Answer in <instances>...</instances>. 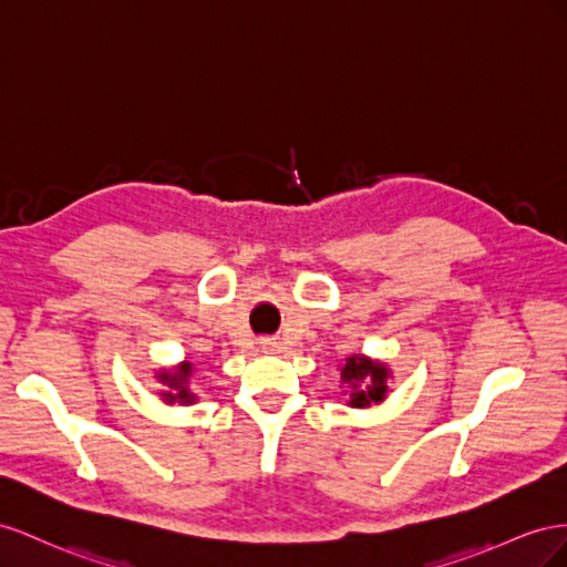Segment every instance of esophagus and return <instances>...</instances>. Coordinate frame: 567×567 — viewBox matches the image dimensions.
I'll return each mask as SVG.
<instances>
[{"label":"esophagus","mask_w":567,"mask_h":567,"mask_svg":"<svg viewBox=\"0 0 567 567\" xmlns=\"http://www.w3.org/2000/svg\"><path fill=\"white\" fill-rule=\"evenodd\" d=\"M261 349L264 351H275V349H278V342H275V339H261Z\"/></svg>","instance_id":"1"}]
</instances>
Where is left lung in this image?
<instances>
[{
    "mask_svg": "<svg viewBox=\"0 0 567 567\" xmlns=\"http://www.w3.org/2000/svg\"><path fill=\"white\" fill-rule=\"evenodd\" d=\"M390 368L368 355L353 353L342 365V382L349 386V403L353 409H368L373 403L384 401Z\"/></svg>",
    "mask_w": 567,
    "mask_h": 567,
    "instance_id": "1",
    "label": "left lung"
}]
</instances>
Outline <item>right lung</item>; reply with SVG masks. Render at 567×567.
Masks as SVG:
<instances>
[{
  "mask_svg": "<svg viewBox=\"0 0 567 567\" xmlns=\"http://www.w3.org/2000/svg\"><path fill=\"white\" fill-rule=\"evenodd\" d=\"M192 375H194V368L189 361L181 363L175 370H161V373H156V378L161 384L166 386V390L161 392V399H164L166 403H194L197 401V396H194L189 390Z\"/></svg>",
  "mask_w": 567,
  "mask_h": 567,
  "instance_id": "1",
  "label": "right lung"
}]
</instances>
